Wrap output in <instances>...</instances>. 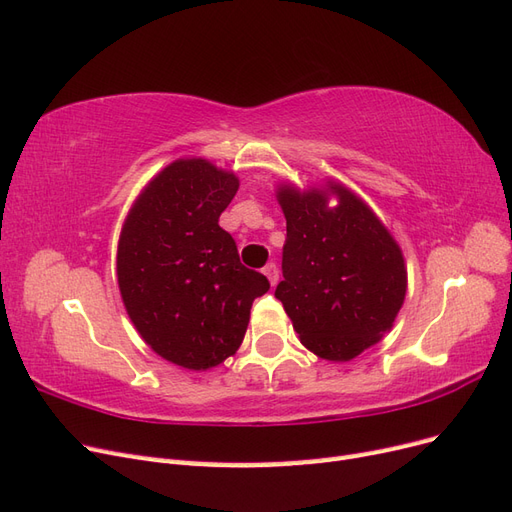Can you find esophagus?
Here are the masks:
<instances>
[{"instance_id": "obj_1", "label": "esophagus", "mask_w": 512, "mask_h": 512, "mask_svg": "<svg viewBox=\"0 0 512 512\" xmlns=\"http://www.w3.org/2000/svg\"><path fill=\"white\" fill-rule=\"evenodd\" d=\"M262 273L267 275V280L271 282V286H275L277 284V277H280V269L275 267V262H269V265L262 269Z\"/></svg>"}]
</instances>
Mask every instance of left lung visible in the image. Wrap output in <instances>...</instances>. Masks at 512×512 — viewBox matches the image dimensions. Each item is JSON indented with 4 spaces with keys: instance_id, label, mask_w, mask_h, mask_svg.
<instances>
[{
    "instance_id": "8db88e82",
    "label": "left lung",
    "mask_w": 512,
    "mask_h": 512,
    "mask_svg": "<svg viewBox=\"0 0 512 512\" xmlns=\"http://www.w3.org/2000/svg\"><path fill=\"white\" fill-rule=\"evenodd\" d=\"M331 195L338 198L328 207ZM286 215L282 301L301 344L327 361H350L391 331L406 299L404 254L359 196L339 183L277 190Z\"/></svg>"
}]
</instances>
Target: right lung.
Wrapping results in <instances>:
<instances>
[{"label":"right lung","instance_id":"obj_1","mask_svg":"<svg viewBox=\"0 0 512 512\" xmlns=\"http://www.w3.org/2000/svg\"><path fill=\"white\" fill-rule=\"evenodd\" d=\"M237 190L228 170L177 160L147 183L121 228L117 282L126 312L153 352L185 369L235 354L254 299L269 290L218 224Z\"/></svg>","mask_w":512,"mask_h":512}]
</instances>
